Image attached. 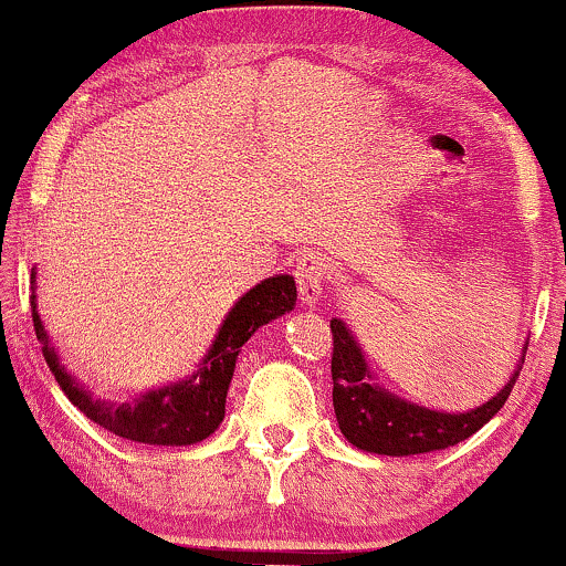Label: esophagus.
<instances>
[{
    "mask_svg": "<svg viewBox=\"0 0 566 566\" xmlns=\"http://www.w3.org/2000/svg\"><path fill=\"white\" fill-rule=\"evenodd\" d=\"M295 282L297 292H301L303 305H316L322 301L324 292V263L316 252H305V255L297 261L295 269Z\"/></svg>",
    "mask_w": 566,
    "mask_h": 566,
    "instance_id": "1",
    "label": "esophagus"
}]
</instances>
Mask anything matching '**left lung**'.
<instances>
[{
	"label": "left lung",
	"instance_id": "1",
	"mask_svg": "<svg viewBox=\"0 0 566 566\" xmlns=\"http://www.w3.org/2000/svg\"><path fill=\"white\" fill-rule=\"evenodd\" d=\"M329 329H333L335 343L333 405L340 433L359 450L391 454V458L447 450V447L473 437L505 405L513 382L518 378V369L524 365V359L518 361L509 382L484 405L465 409V412H444V409L409 401L380 386L348 324L333 319ZM522 354H527V343H524Z\"/></svg>",
	"mask_w": 566,
	"mask_h": 566
}]
</instances>
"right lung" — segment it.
I'll use <instances>...</instances> for the list:
<instances>
[{
    "instance_id": "add662e5",
    "label": "right lung",
    "mask_w": 566,
    "mask_h": 566,
    "mask_svg": "<svg viewBox=\"0 0 566 566\" xmlns=\"http://www.w3.org/2000/svg\"><path fill=\"white\" fill-rule=\"evenodd\" d=\"M36 284V271L31 269V290ZM297 287L290 274L263 279L250 292H244L233 308L226 314L218 327L216 340L207 348L199 369L178 382H167L161 388L135 396L133 401L97 399L87 386H82L57 356V348L44 329L36 308V292H31V316H34L36 340L42 343V354L48 367L53 369L57 386L69 396L74 407L106 431L116 437L140 441L157 447H186L197 444L216 433L226 415V394H229L233 369H237L239 350L258 327L271 319L290 314L295 308Z\"/></svg>"
}]
</instances>
